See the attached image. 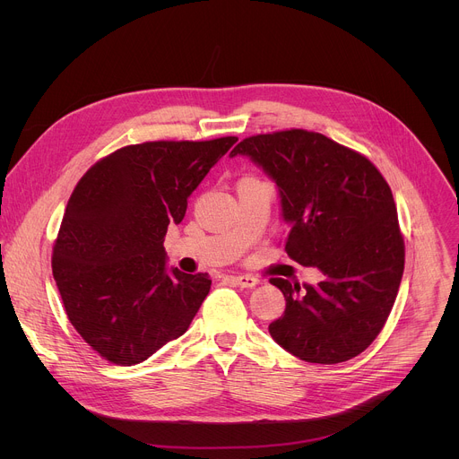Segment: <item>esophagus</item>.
<instances>
[{"label": "esophagus", "mask_w": 459, "mask_h": 459, "mask_svg": "<svg viewBox=\"0 0 459 459\" xmlns=\"http://www.w3.org/2000/svg\"><path fill=\"white\" fill-rule=\"evenodd\" d=\"M232 281L238 285V287H243V289H252L259 283L257 278L254 276H232Z\"/></svg>", "instance_id": "1"}]
</instances>
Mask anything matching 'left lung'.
<instances>
[{"instance_id":"8db88e82","label":"left lung","mask_w":459,"mask_h":459,"mask_svg":"<svg viewBox=\"0 0 459 459\" xmlns=\"http://www.w3.org/2000/svg\"><path fill=\"white\" fill-rule=\"evenodd\" d=\"M278 186L285 252L317 269V285L273 278L287 301L269 325L292 356L333 365L361 354L394 305L405 265L396 204L379 170L361 154L301 128L259 134L234 147Z\"/></svg>"}]
</instances>
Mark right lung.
<instances>
[{
    "mask_svg": "<svg viewBox=\"0 0 459 459\" xmlns=\"http://www.w3.org/2000/svg\"><path fill=\"white\" fill-rule=\"evenodd\" d=\"M236 142L128 145L76 185L54 243L52 274L74 329L105 359L138 365L186 333L212 281L207 273L169 267L165 234Z\"/></svg>",
    "mask_w": 459,
    "mask_h": 459,
    "instance_id": "right-lung-1",
    "label": "right lung"
}]
</instances>
